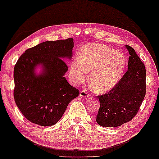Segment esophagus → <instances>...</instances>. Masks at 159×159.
<instances>
[{"mask_svg":"<svg viewBox=\"0 0 159 159\" xmlns=\"http://www.w3.org/2000/svg\"><path fill=\"white\" fill-rule=\"evenodd\" d=\"M88 96H89V94L85 90H82L80 93V96H81V97H88Z\"/></svg>","mask_w":159,"mask_h":159,"instance_id":"1","label":"esophagus"}]
</instances>
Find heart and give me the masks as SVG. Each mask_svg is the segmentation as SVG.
<instances>
[{"instance_id":"heart-1","label":"heart","mask_w":159,"mask_h":159,"mask_svg":"<svg viewBox=\"0 0 159 159\" xmlns=\"http://www.w3.org/2000/svg\"><path fill=\"white\" fill-rule=\"evenodd\" d=\"M125 66L124 55L102 44H88L82 47L79 60L71 64L69 75L72 82H84L90 72V83L98 93L112 89L120 79Z\"/></svg>"}]
</instances>
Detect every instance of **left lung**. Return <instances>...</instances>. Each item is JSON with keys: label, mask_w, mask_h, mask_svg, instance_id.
<instances>
[{"label": "left lung", "mask_w": 159, "mask_h": 159, "mask_svg": "<svg viewBox=\"0 0 159 159\" xmlns=\"http://www.w3.org/2000/svg\"><path fill=\"white\" fill-rule=\"evenodd\" d=\"M128 70L116 85L107 93L98 96L100 102L96 122L103 127H117L131 120L137 114L146 93V69L132 47Z\"/></svg>", "instance_id": "left-lung-1"}]
</instances>
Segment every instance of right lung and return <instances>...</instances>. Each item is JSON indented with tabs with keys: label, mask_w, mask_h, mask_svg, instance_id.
I'll return each mask as SVG.
<instances>
[{
	"label": "right lung",
	"mask_w": 159,
	"mask_h": 159,
	"mask_svg": "<svg viewBox=\"0 0 159 159\" xmlns=\"http://www.w3.org/2000/svg\"><path fill=\"white\" fill-rule=\"evenodd\" d=\"M73 39L47 41L26 49L14 66V98L28 120L42 126L58 122L68 104L77 98L79 90L64 77L68 66L63 58L71 59ZM43 65V73L34 69Z\"/></svg>",
	"instance_id": "1"
}]
</instances>
